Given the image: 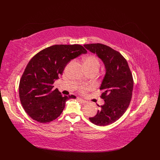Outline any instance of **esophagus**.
Segmentation results:
<instances>
[{"mask_svg": "<svg viewBox=\"0 0 160 160\" xmlns=\"http://www.w3.org/2000/svg\"><path fill=\"white\" fill-rule=\"evenodd\" d=\"M78 99L80 100V101L81 102H82V103H83V104H86L88 102L86 101V100H83V98H78Z\"/></svg>", "mask_w": 160, "mask_h": 160, "instance_id": "obj_1", "label": "esophagus"}]
</instances>
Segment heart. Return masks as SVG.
Here are the masks:
<instances>
[{
    "instance_id": "obj_1",
    "label": "heart",
    "mask_w": 160,
    "mask_h": 160,
    "mask_svg": "<svg viewBox=\"0 0 160 160\" xmlns=\"http://www.w3.org/2000/svg\"><path fill=\"white\" fill-rule=\"evenodd\" d=\"M83 65L87 71L89 70H98L100 67V62L98 58L95 56H87L83 58ZM91 86H81L79 90L82 93H85L87 91L91 89Z\"/></svg>"
}]
</instances>
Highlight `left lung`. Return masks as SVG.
<instances>
[{
    "label": "left lung",
    "mask_w": 160,
    "mask_h": 160,
    "mask_svg": "<svg viewBox=\"0 0 160 160\" xmlns=\"http://www.w3.org/2000/svg\"><path fill=\"white\" fill-rule=\"evenodd\" d=\"M96 54L103 62L106 74L100 89L104 92L101 97L104 104L90 121L97 126H107L118 120L128 109L133 87L132 74L126 59L120 52L100 43L83 45Z\"/></svg>",
    "instance_id": "8db88e82"
}]
</instances>
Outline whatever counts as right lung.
<instances>
[{
  "mask_svg": "<svg viewBox=\"0 0 160 160\" xmlns=\"http://www.w3.org/2000/svg\"><path fill=\"white\" fill-rule=\"evenodd\" d=\"M87 50L80 45H55L33 56L22 75L19 93L24 111L41 123L51 122L61 115L67 100L74 95L63 96L53 83L59 79L65 66Z\"/></svg>",
  "mask_w": 160,
  "mask_h": 160,
  "instance_id": "add662e5",
  "label": "right lung"
}]
</instances>
